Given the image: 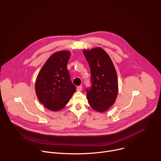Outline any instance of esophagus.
I'll return each mask as SVG.
<instances>
[{
  "label": "esophagus",
  "mask_w": 161,
  "mask_h": 161,
  "mask_svg": "<svg viewBox=\"0 0 161 161\" xmlns=\"http://www.w3.org/2000/svg\"><path fill=\"white\" fill-rule=\"evenodd\" d=\"M82 89H83V86H82V85H80V86H77V88H76L77 91H81V90H82Z\"/></svg>",
  "instance_id": "34e87169"
}]
</instances>
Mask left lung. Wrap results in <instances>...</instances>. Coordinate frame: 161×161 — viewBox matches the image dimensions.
<instances>
[{
    "mask_svg": "<svg viewBox=\"0 0 161 161\" xmlns=\"http://www.w3.org/2000/svg\"><path fill=\"white\" fill-rule=\"evenodd\" d=\"M89 64L92 86L86 89L91 108L98 112L107 111L117 97V74L108 53L101 48L83 50Z\"/></svg>",
    "mask_w": 161,
    "mask_h": 161,
    "instance_id": "1",
    "label": "left lung"
}]
</instances>
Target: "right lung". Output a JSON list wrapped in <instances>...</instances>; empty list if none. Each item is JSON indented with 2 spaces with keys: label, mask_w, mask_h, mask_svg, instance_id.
I'll return each instance as SVG.
<instances>
[{
  "label": "right lung",
  "mask_w": 161,
  "mask_h": 161,
  "mask_svg": "<svg viewBox=\"0 0 161 161\" xmlns=\"http://www.w3.org/2000/svg\"><path fill=\"white\" fill-rule=\"evenodd\" d=\"M70 55L69 51H60L52 55L36 78L37 97L50 110L57 111L64 108L76 90L67 68Z\"/></svg>",
  "instance_id": "right-lung-1"
}]
</instances>
